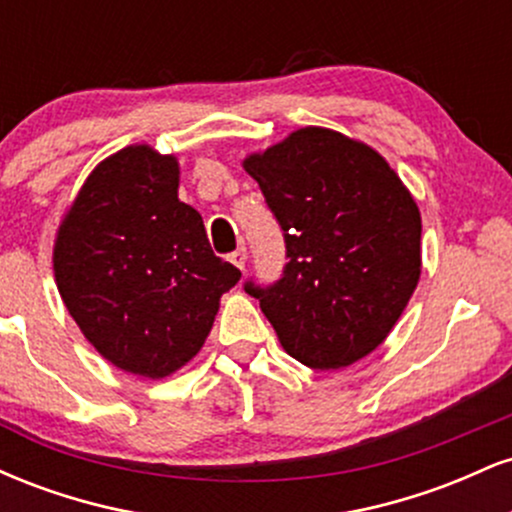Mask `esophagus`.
<instances>
[{
  "label": "esophagus",
  "instance_id": "1",
  "mask_svg": "<svg viewBox=\"0 0 512 512\" xmlns=\"http://www.w3.org/2000/svg\"><path fill=\"white\" fill-rule=\"evenodd\" d=\"M228 260H231L233 264H236L238 269H245V262H248V250H245V248L233 250L231 255H228Z\"/></svg>",
  "mask_w": 512,
  "mask_h": 512
}]
</instances>
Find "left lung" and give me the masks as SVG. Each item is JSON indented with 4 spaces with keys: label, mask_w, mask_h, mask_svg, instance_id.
<instances>
[{
    "label": "left lung",
    "mask_w": 512,
    "mask_h": 512,
    "mask_svg": "<svg viewBox=\"0 0 512 512\" xmlns=\"http://www.w3.org/2000/svg\"><path fill=\"white\" fill-rule=\"evenodd\" d=\"M284 233V274L245 281L284 346L315 370L351 366L385 342L421 274V216L370 146L303 127L245 158Z\"/></svg>",
    "instance_id": "8db88e82"
}]
</instances>
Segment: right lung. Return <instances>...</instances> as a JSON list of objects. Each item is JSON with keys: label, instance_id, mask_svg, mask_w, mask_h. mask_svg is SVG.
Instances as JSON below:
<instances>
[{"label": "right lung", "instance_id": "obj_1", "mask_svg": "<svg viewBox=\"0 0 512 512\" xmlns=\"http://www.w3.org/2000/svg\"><path fill=\"white\" fill-rule=\"evenodd\" d=\"M178 161L127 146L88 175L55 243L69 315L117 368L166 378L209 337L240 269L211 250L197 209L178 199Z\"/></svg>", "mask_w": 512, "mask_h": 512}]
</instances>
